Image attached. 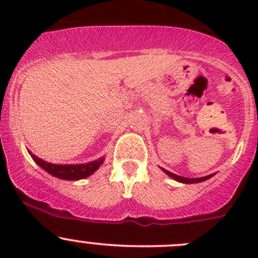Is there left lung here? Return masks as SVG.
<instances>
[{"label":"left lung","mask_w":258,"mask_h":258,"mask_svg":"<svg viewBox=\"0 0 258 258\" xmlns=\"http://www.w3.org/2000/svg\"><path fill=\"white\" fill-rule=\"evenodd\" d=\"M162 170H163V172L167 173L170 177H172L173 179H176V181H178V182H182V183H199V182L206 181V179H209L213 176V175H209V176H205V177H200V178H187V177H182V176L175 175V173L170 172V171L165 170V168H162Z\"/></svg>","instance_id":"obj_1"}]
</instances>
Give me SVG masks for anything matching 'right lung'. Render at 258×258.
Instances as JSON below:
<instances>
[{"label": "right lung", "instance_id": "add662e5", "mask_svg": "<svg viewBox=\"0 0 258 258\" xmlns=\"http://www.w3.org/2000/svg\"><path fill=\"white\" fill-rule=\"evenodd\" d=\"M30 155L32 156L35 162L37 163L41 168H43L46 172H48L49 175L54 176V177L57 178L70 179V181H77V179L88 177V176L92 175L96 170H98V167L102 165L103 160H105L103 157H101L98 158V160L92 161V162L82 163V165H54V163H49L41 160V158L32 155L31 152Z\"/></svg>", "mask_w": 258, "mask_h": 258}]
</instances>
